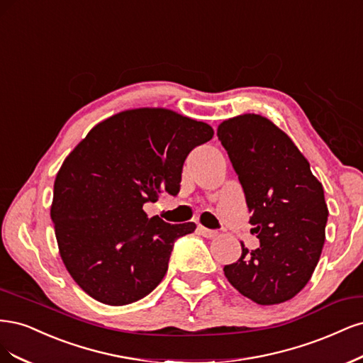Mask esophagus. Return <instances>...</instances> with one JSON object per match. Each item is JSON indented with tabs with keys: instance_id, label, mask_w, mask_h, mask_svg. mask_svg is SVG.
Wrapping results in <instances>:
<instances>
[{
	"instance_id": "obj_1",
	"label": "esophagus",
	"mask_w": 363,
	"mask_h": 363,
	"mask_svg": "<svg viewBox=\"0 0 363 363\" xmlns=\"http://www.w3.org/2000/svg\"><path fill=\"white\" fill-rule=\"evenodd\" d=\"M197 230L201 232V235H203V237H206V238H214V237H217V235H218V232H217V230L208 229V228H205V226H201V225L197 226Z\"/></svg>"
}]
</instances>
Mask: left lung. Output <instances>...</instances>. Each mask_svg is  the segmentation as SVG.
Here are the masks:
<instances>
[{
	"label": "left lung",
	"mask_w": 363,
	"mask_h": 363,
	"mask_svg": "<svg viewBox=\"0 0 363 363\" xmlns=\"http://www.w3.org/2000/svg\"><path fill=\"white\" fill-rule=\"evenodd\" d=\"M218 140L242 185L261 245L225 265L229 284L258 305L291 300L306 286L325 240L321 182L294 142L259 114L223 121Z\"/></svg>",
	"instance_id": "8db88e82"
}]
</instances>
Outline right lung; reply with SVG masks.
<instances>
[{
    "label": "right lung",
    "instance_id": "right-lung-1",
    "mask_svg": "<svg viewBox=\"0 0 363 363\" xmlns=\"http://www.w3.org/2000/svg\"><path fill=\"white\" fill-rule=\"evenodd\" d=\"M213 135L172 110L135 108L91 128L66 157L51 218L66 270L90 297L123 306L158 286L174 241L196 225L147 218L143 205L162 190L177 196L186 155Z\"/></svg>",
    "mask_w": 363,
    "mask_h": 363
}]
</instances>
